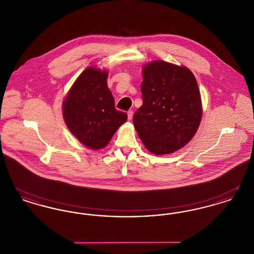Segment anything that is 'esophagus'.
Wrapping results in <instances>:
<instances>
[{"instance_id": "34e87169", "label": "esophagus", "mask_w": 254, "mask_h": 254, "mask_svg": "<svg viewBox=\"0 0 254 254\" xmlns=\"http://www.w3.org/2000/svg\"><path fill=\"white\" fill-rule=\"evenodd\" d=\"M132 110H129V111H127V119H128V121H131V119H132Z\"/></svg>"}]
</instances>
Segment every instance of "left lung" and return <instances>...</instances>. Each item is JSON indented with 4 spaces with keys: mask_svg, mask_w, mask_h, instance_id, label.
<instances>
[{
    "mask_svg": "<svg viewBox=\"0 0 254 254\" xmlns=\"http://www.w3.org/2000/svg\"><path fill=\"white\" fill-rule=\"evenodd\" d=\"M143 78V105L133 125L148 151L173 153L192 139L202 119L197 81L188 67L161 60L145 64Z\"/></svg>",
    "mask_w": 254,
    "mask_h": 254,
    "instance_id": "obj_1",
    "label": "left lung"
}]
</instances>
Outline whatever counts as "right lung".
<instances>
[{
	"label": "right lung",
	"instance_id": "add662e5",
	"mask_svg": "<svg viewBox=\"0 0 254 254\" xmlns=\"http://www.w3.org/2000/svg\"><path fill=\"white\" fill-rule=\"evenodd\" d=\"M108 71L93 66L85 69L74 82L63 103L67 128L85 146L101 149L127 119L115 109L108 87Z\"/></svg>",
	"mask_w": 254,
	"mask_h": 254
}]
</instances>
